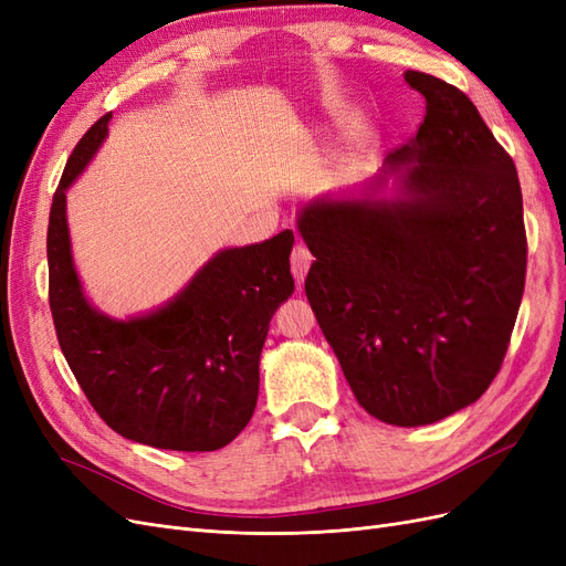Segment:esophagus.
<instances>
[{
	"label": "esophagus",
	"mask_w": 566,
	"mask_h": 566,
	"mask_svg": "<svg viewBox=\"0 0 566 566\" xmlns=\"http://www.w3.org/2000/svg\"><path fill=\"white\" fill-rule=\"evenodd\" d=\"M312 262H314V254L310 252V248H306L304 243H297L293 248V252H290V271H293V276H295L297 283L304 281Z\"/></svg>",
	"instance_id": "obj_1"
}]
</instances>
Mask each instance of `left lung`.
Masks as SVG:
<instances>
[{
  "label": "left lung",
  "instance_id": "8db88e82",
  "mask_svg": "<svg viewBox=\"0 0 566 566\" xmlns=\"http://www.w3.org/2000/svg\"><path fill=\"white\" fill-rule=\"evenodd\" d=\"M427 106L389 158L406 200L314 202L300 217L316 256L304 293L373 418L416 427L470 406L499 375L526 279L522 188L472 101L408 71Z\"/></svg>",
  "mask_w": 566,
  "mask_h": 566
}]
</instances>
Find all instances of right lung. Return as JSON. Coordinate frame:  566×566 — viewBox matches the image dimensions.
<instances>
[{
	"label": "right lung",
	"instance_id": "obj_1",
	"mask_svg": "<svg viewBox=\"0 0 566 566\" xmlns=\"http://www.w3.org/2000/svg\"><path fill=\"white\" fill-rule=\"evenodd\" d=\"M111 113L65 163L46 231L49 310L84 397L111 430L153 449L217 451L250 422L269 321L293 295L290 229L219 252L165 310L111 321L84 300L71 260L65 188L104 142Z\"/></svg>",
	"mask_w": 566,
	"mask_h": 566
}]
</instances>
